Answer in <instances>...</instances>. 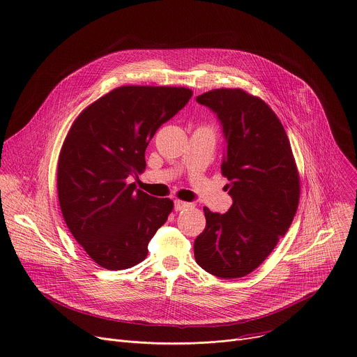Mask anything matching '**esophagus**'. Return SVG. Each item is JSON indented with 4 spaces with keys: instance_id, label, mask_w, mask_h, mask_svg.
I'll list each match as a JSON object with an SVG mask.
<instances>
[{
    "instance_id": "obj_1",
    "label": "esophagus",
    "mask_w": 357,
    "mask_h": 357,
    "mask_svg": "<svg viewBox=\"0 0 357 357\" xmlns=\"http://www.w3.org/2000/svg\"><path fill=\"white\" fill-rule=\"evenodd\" d=\"M188 207H190V203H186V202H182V200H175V202H174V208H175L176 211L185 210V208H188Z\"/></svg>"
}]
</instances>
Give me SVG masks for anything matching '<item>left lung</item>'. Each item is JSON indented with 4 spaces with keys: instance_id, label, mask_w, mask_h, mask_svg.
<instances>
[{
    "instance_id": "8db88e82",
    "label": "left lung",
    "mask_w": 357,
    "mask_h": 357,
    "mask_svg": "<svg viewBox=\"0 0 357 357\" xmlns=\"http://www.w3.org/2000/svg\"><path fill=\"white\" fill-rule=\"evenodd\" d=\"M218 117L225 139L221 174L232 206L224 214L203 208L206 228L195 240V259L206 272L244 278L287 232L300 199V178L289 137L275 112L240 88L196 98Z\"/></svg>"
}]
</instances>
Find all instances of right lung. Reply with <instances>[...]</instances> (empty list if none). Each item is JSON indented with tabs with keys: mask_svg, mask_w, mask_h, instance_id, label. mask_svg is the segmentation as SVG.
I'll return each instance as SVG.
<instances>
[{
	"mask_svg": "<svg viewBox=\"0 0 357 357\" xmlns=\"http://www.w3.org/2000/svg\"><path fill=\"white\" fill-rule=\"evenodd\" d=\"M192 95L185 86L125 85L74 121L59 155V202L70 232L99 266L123 271L144 261L172 211L171 199L150 196L128 178L146 169L150 140Z\"/></svg>",
	"mask_w": 357,
	"mask_h": 357,
	"instance_id": "add662e5",
	"label": "right lung"
}]
</instances>
